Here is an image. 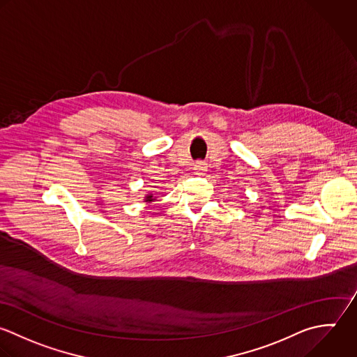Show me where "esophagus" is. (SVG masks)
Segmentation results:
<instances>
[{
  "instance_id": "34e87169",
  "label": "esophagus",
  "mask_w": 357,
  "mask_h": 357,
  "mask_svg": "<svg viewBox=\"0 0 357 357\" xmlns=\"http://www.w3.org/2000/svg\"><path fill=\"white\" fill-rule=\"evenodd\" d=\"M193 171L196 175H204L207 172V164L203 161H197L193 167Z\"/></svg>"
}]
</instances>
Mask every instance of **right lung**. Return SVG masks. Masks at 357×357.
Segmentation results:
<instances>
[{
    "label": "right lung",
    "mask_w": 357,
    "mask_h": 357,
    "mask_svg": "<svg viewBox=\"0 0 357 357\" xmlns=\"http://www.w3.org/2000/svg\"><path fill=\"white\" fill-rule=\"evenodd\" d=\"M155 199H157V197L154 196V193H150V192H149V193L144 196V199H143V200H144V203H147V204H149V203H153Z\"/></svg>",
    "instance_id": "obj_1"
}]
</instances>
